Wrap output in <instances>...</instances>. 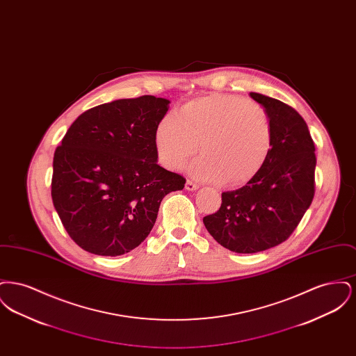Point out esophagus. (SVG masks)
Here are the masks:
<instances>
[{"instance_id": "34e87169", "label": "esophagus", "mask_w": 356, "mask_h": 356, "mask_svg": "<svg viewBox=\"0 0 356 356\" xmlns=\"http://www.w3.org/2000/svg\"><path fill=\"white\" fill-rule=\"evenodd\" d=\"M186 191H196V189H199V186L195 184V183L191 181V180H186Z\"/></svg>"}]
</instances>
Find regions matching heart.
Returning a JSON list of instances; mask_svg holds the SVG:
<instances>
[{
  "instance_id": "b5f03b06",
  "label": "heart",
  "mask_w": 356,
  "mask_h": 356,
  "mask_svg": "<svg viewBox=\"0 0 356 356\" xmlns=\"http://www.w3.org/2000/svg\"><path fill=\"white\" fill-rule=\"evenodd\" d=\"M197 145L203 154L188 165L192 177L229 186L247 184L271 154V119L257 102L213 93L186 102L176 116L168 115L156 125L154 148L168 170L181 168Z\"/></svg>"
}]
</instances>
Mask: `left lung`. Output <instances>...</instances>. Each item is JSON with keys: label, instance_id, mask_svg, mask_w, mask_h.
Here are the masks:
<instances>
[{"label": "left lung", "instance_id": "left-lung-1", "mask_svg": "<svg viewBox=\"0 0 356 356\" xmlns=\"http://www.w3.org/2000/svg\"><path fill=\"white\" fill-rule=\"evenodd\" d=\"M250 96L271 119V154L251 181L222 192L220 209L203 219L211 236L237 254L261 252L287 240L315 193V145L303 118L276 99Z\"/></svg>", "mask_w": 356, "mask_h": 356}]
</instances>
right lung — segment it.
<instances>
[{"label": "right lung", "instance_id": "obj_1", "mask_svg": "<svg viewBox=\"0 0 356 356\" xmlns=\"http://www.w3.org/2000/svg\"><path fill=\"white\" fill-rule=\"evenodd\" d=\"M170 100L143 96L102 104L70 125L53 157L51 199L73 241L119 256L152 231L165 195L186 179L157 164L154 129Z\"/></svg>", "mask_w": 356, "mask_h": 356}]
</instances>
